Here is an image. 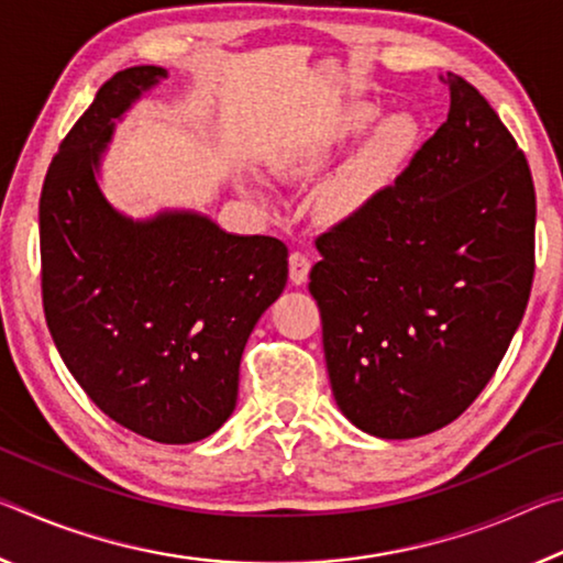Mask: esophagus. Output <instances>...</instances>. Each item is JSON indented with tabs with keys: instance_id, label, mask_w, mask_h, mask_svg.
I'll use <instances>...</instances> for the list:
<instances>
[{
	"instance_id": "esophagus-1",
	"label": "esophagus",
	"mask_w": 563,
	"mask_h": 563,
	"mask_svg": "<svg viewBox=\"0 0 563 563\" xmlns=\"http://www.w3.org/2000/svg\"><path fill=\"white\" fill-rule=\"evenodd\" d=\"M288 265H290V280L296 285H302L308 280V273H310V257L306 253H300V250H292L290 257H288Z\"/></svg>"
}]
</instances>
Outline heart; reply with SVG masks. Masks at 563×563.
I'll use <instances>...</instances> for the list:
<instances>
[{
	"label": "heart",
	"mask_w": 563,
	"mask_h": 563,
	"mask_svg": "<svg viewBox=\"0 0 563 563\" xmlns=\"http://www.w3.org/2000/svg\"><path fill=\"white\" fill-rule=\"evenodd\" d=\"M380 118V107L371 102H361L347 107V110L333 122L328 135L318 142L316 147L306 150L298 157H288L283 169L288 173H308V169L320 167L341 155L343 150L361 140L373 122ZM418 124L408 112H394L386 120L378 122V128L371 132V137L363 142L343 173H338L333 180L325 185L320 195V208L328 218L341 220L358 212L365 202L376 198L394 177L410 155L416 145Z\"/></svg>",
	"instance_id": "1"
}]
</instances>
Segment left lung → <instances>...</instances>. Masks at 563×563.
I'll list each match as a JSON object with an SVG mask.
<instances>
[{"label": "left lung", "instance_id": "8db88e82", "mask_svg": "<svg viewBox=\"0 0 563 563\" xmlns=\"http://www.w3.org/2000/svg\"><path fill=\"white\" fill-rule=\"evenodd\" d=\"M441 79L449 118L394 185L318 235L308 283L335 404L378 439L456 421L496 373L531 296L529 163L474 85Z\"/></svg>", "mask_w": 563, "mask_h": 563}]
</instances>
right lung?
Here are the masks:
<instances>
[{
	"mask_svg": "<svg viewBox=\"0 0 563 563\" xmlns=\"http://www.w3.org/2000/svg\"><path fill=\"white\" fill-rule=\"evenodd\" d=\"M165 77L142 65L107 79L52 157L42 302L62 361L104 416L150 441L192 443L235 410L240 358L288 283V247L200 212L132 220L107 202L97 173L114 120Z\"/></svg>",
	"mask_w": 563,
	"mask_h": 563,
	"instance_id": "1",
	"label": "right lung"
}]
</instances>
